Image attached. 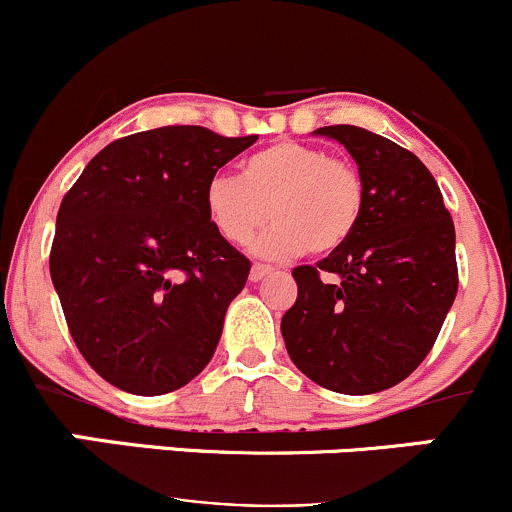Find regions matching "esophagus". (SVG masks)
I'll return each mask as SVG.
<instances>
[{
  "label": "esophagus",
  "mask_w": 512,
  "mask_h": 512,
  "mask_svg": "<svg viewBox=\"0 0 512 512\" xmlns=\"http://www.w3.org/2000/svg\"><path fill=\"white\" fill-rule=\"evenodd\" d=\"M271 271H273V268L266 266V263H254V266H251L249 278H251V281H261V278H266Z\"/></svg>",
  "instance_id": "1"
}]
</instances>
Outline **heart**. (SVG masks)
Wrapping results in <instances>:
<instances>
[{"mask_svg": "<svg viewBox=\"0 0 512 512\" xmlns=\"http://www.w3.org/2000/svg\"><path fill=\"white\" fill-rule=\"evenodd\" d=\"M204 209L221 239L244 246L271 219L256 251L268 258L333 254L355 234L365 182L355 165L323 147L281 140L241 160L239 179L214 177Z\"/></svg>", "mask_w": 512, "mask_h": 512, "instance_id": "heart-1", "label": "heart"}]
</instances>
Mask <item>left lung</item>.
I'll use <instances>...</instances> for the list:
<instances>
[{
	"instance_id": "1",
	"label": "left lung",
	"mask_w": 512,
	"mask_h": 512,
	"mask_svg": "<svg viewBox=\"0 0 512 512\" xmlns=\"http://www.w3.org/2000/svg\"><path fill=\"white\" fill-rule=\"evenodd\" d=\"M315 133L355 157L365 209L345 246L293 268L298 298L281 333L293 365L320 387L382 392L407 379L439 337L458 291L456 231L414 152L355 125Z\"/></svg>"
}]
</instances>
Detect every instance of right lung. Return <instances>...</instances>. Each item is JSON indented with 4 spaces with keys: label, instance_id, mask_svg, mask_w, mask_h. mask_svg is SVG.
Wrapping results in <instances>:
<instances>
[{
    "label": "right lung",
    "instance_id": "obj_1",
    "mask_svg": "<svg viewBox=\"0 0 512 512\" xmlns=\"http://www.w3.org/2000/svg\"><path fill=\"white\" fill-rule=\"evenodd\" d=\"M254 142L145 130L103 147L63 197L51 281L73 342L113 387L157 397L212 360L251 261L214 229L204 187Z\"/></svg>",
    "mask_w": 512,
    "mask_h": 512
}]
</instances>
